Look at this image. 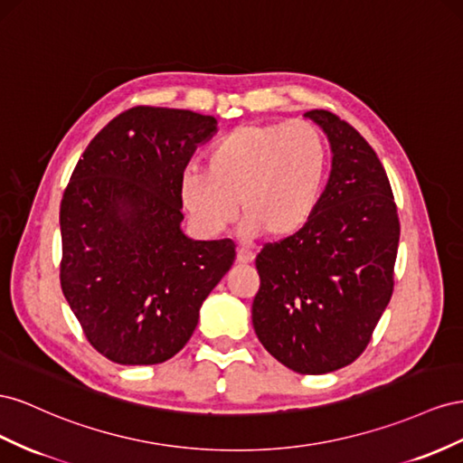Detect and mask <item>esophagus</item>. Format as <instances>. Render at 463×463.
<instances>
[{
    "label": "esophagus",
    "instance_id": "obj_1",
    "mask_svg": "<svg viewBox=\"0 0 463 463\" xmlns=\"http://www.w3.org/2000/svg\"><path fill=\"white\" fill-rule=\"evenodd\" d=\"M254 258L256 256L246 248H239V252H236V261H239V263H252Z\"/></svg>",
    "mask_w": 463,
    "mask_h": 463
}]
</instances>
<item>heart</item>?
Returning a JSON list of instances; mask_svg holds the SVG:
<instances>
[{
  "label": "heart",
  "mask_w": 463,
  "mask_h": 463,
  "mask_svg": "<svg viewBox=\"0 0 463 463\" xmlns=\"http://www.w3.org/2000/svg\"><path fill=\"white\" fill-rule=\"evenodd\" d=\"M207 173L186 168L178 195L194 227L215 236L236 219L244 234L290 239L318 209L329 175V147L310 122L246 124L207 153Z\"/></svg>",
  "instance_id": "obj_1"
}]
</instances>
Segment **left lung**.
<instances>
[{
	"mask_svg": "<svg viewBox=\"0 0 463 463\" xmlns=\"http://www.w3.org/2000/svg\"><path fill=\"white\" fill-rule=\"evenodd\" d=\"M305 118L332 147L322 202L307 227L256 258V335L298 374L351 364L373 337L393 290L400 219L386 170L366 139L327 110Z\"/></svg>",
	"mask_w": 463,
	"mask_h": 463,
	"instance_id": "8db88e82",
	"label": "left lung"
}]
</instances>
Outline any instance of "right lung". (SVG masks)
Returning <instances> with one entry per match:
<instances>
[{"label": "right lung", "instance_id": "1", "mask_svg": "<svg viewBox=\"0 0 463 463\" xmlns=\"http://www.w3.org/2000/svg\"><path fill=\"white\" fill-rule=\"evenodd\" d=\"M215 131L213 116L129 109L89 143L63 192L61 290L112 363L175 356L232 266V241H194L180 227V175Z\"/></svg>", "mask_w": 463, "mask_h": 463}]
</instances>
